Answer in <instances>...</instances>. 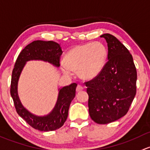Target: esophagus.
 I'll return each mask as SVG.
<instances>
[{
    "mask_svg": "<svg viewBox=\"0 0 150 150\" xmlns=\"http://www.w3.org/2000/svg\"><path fill=\"white\" fill-rule=\"evenodd\" d=\"M83 89H84V87H83L82 86L78 85V86H77L76 89V92H80V91L83 90Z\"/></svg>",
    "mask_w": 150,
    "mask_h": 150,
    "instance_id": "1",
    "label": "esophagus"
}]
</instances>
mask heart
<instances>
[{"label": "heart", "mask_w": 150, "mask_h": 150, "mask_svg": "<svg viewBox=\"0 0 150 150\" xmlns=\"http://www.w3.org/2000/svg\"><path fill=\"white\" fill-rule=\"evenodd\" d=\"M108 51L101 42L79 45L71 49L65 55V63L61 68L65 74L71 75L72 71L84 79H92L102 72L106 64Z\"/></svg>", "instance_id": "heart-1"}]
</instances>
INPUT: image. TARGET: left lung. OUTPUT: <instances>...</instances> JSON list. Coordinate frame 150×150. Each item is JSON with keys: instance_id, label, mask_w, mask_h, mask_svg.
<instances>
[{"instance_id": "1", "label": "left lung", "mask_w": 150, "mask_h": 150, "mask_svg": "<svg viewBox=\"0 0 150 150\" xmlns=\"http://www.w3.org/2000/svg\"><path fill=\"white\" fill-rule=\"evenodd\" d=\"M108 62L98 76L85 82L91 118L107 124L127 113L137 92V74L132 55L113 35L104 34Z\"/></svg>"}]
</instances>
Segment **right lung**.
Wrapping results in <instances>:
<instances>
[{
	"label": "right lung",
	"mask_w": 150,
	"mask_h": 150,
	"mask_svg": "<svg viewBox=\"0 0 150 150\" xmlns=\"http://www.w3.org/2000/svg\"><path fill=\"white\" fill-rule=\"evenodd\" d=\"M63 53L58 43L53 41L36 40L27 45L18 55L12 71L11 95L16 112L32 128L41 132H50L61 128L66 121L69 106L75 98L76 83L58 89V95L53 109L45 115L32 113L21 103L18 95L20 75L27 61H42L55 67L60 66V57Z\"/></svg>",
	"instance_id": "right-lung-1"
}]
</instances>
